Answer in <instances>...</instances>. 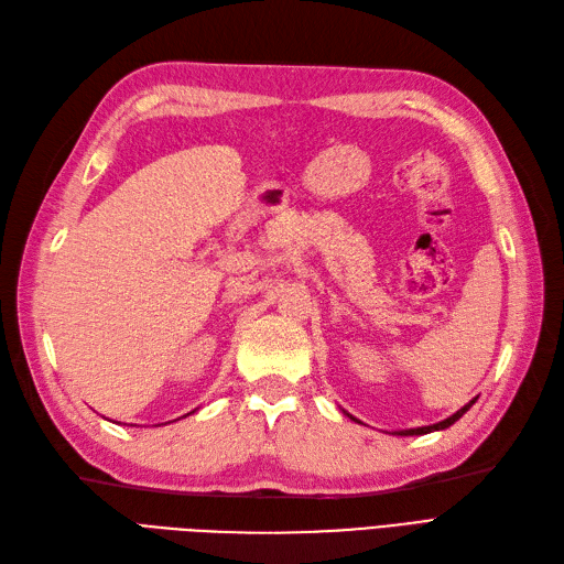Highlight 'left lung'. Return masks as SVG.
Returning a JSON list of instances; mask_svg holds the SVG:
<instances>
[{"label": "left lung", "mask_w": 564, "mask_h": 564, "mask_svg": "<svg viewBox=\"0 0 564 564\" xmlns=\"http://www.w3.org/2000/svg\"><path fill=\"white\" fill-rule=\"evenodd\" d=\"M477 400V398H475ZM475 400H470L466 406H460L456 414H452L449 419H445V421H440V423H433V425H423V429H409V431H398V435H425V433H433V431H445V429H449V425H454L460 416H464L468 409L475 404ZM350 416V414H348ZM352 419V416H350Z\"/></svg>", "instance_id": "1"}]
</instances>
